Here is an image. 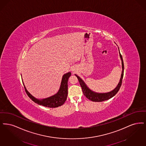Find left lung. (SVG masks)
<instances>
[{
	"mask_svg": "<svg viewBox=\"0 0 146 146\" xmlns=\"http://www.w3.org/2000/svg\"><path fill=\"white\" fill-rule=\"evenodd\" d=\"M119 55H120V57H121V64H122V72H121V75L120 81L118 83V84L117 85V86L116 87V88L110 92L106 93H95V92L92 91L90 89H89L87 87L86 84L84 83V82L82 80L79 76L75 75L76 77H77L78 81L80 84V86L82 88L83 94L84 96H86V97L87 98H88L89 100L95 102H104V101H105V100H107L111 99V98L114 96V95L118 93V92L119 91V90L121 88V86L122 80H123V75H124V69L123 58H122L121 53Z\"/></svg>",
	"mask_w": 146,
	"mask_h": 146,
	"instance_id": "obj_1",
	"label": "left lung"
}]
</instances>
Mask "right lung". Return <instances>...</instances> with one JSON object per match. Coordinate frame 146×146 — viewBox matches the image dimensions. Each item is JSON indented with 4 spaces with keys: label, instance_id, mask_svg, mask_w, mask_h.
<instances>
[{
    "label": "right lung",
    "instance_id": "1",
    "mask_svg": "<svg viewBox=\"0 0 146 146\" xmlns=\"http://www.w3.org/2000/svg\"><path fill=\"white\" fill-rule=\"evenodd\" d=\"M71 75V74L70 72L64 75L62 78L60 89L56 94L53 95L50 98L42 99L41 100H38L35 98L34 96H33L25 88V86L23 82V84L24 85V87H25V89L27 94L34 102L40 105H42L47 108H57L63 105L67 99L68 82V79Z\"/></svg>",
    "mask_w": 146,
    "mask_h": 146
}]
</instances>
